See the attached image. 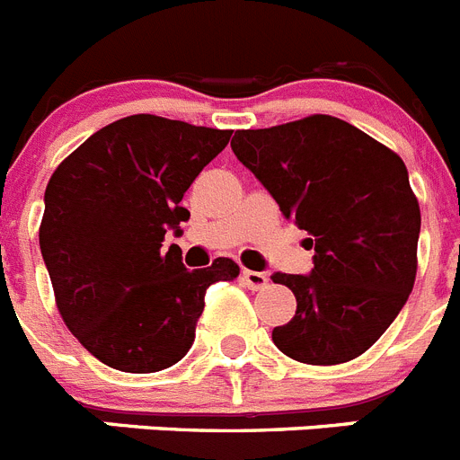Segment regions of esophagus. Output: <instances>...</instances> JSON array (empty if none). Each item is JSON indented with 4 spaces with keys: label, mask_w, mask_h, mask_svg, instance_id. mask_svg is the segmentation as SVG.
Masks as SVG:
<instances>
[{
    "label": "esophagus",
    "mask_w": 460,
    "mask_h": 460,
    "mask_svg": "<svg viewBox=\"0 0 460 460\" xmlns=\"http://www.w3.org/2000/svg\"><path fill=\"white\" fill-rule=\"evenodd\" d=\"M243 281L247 284V288L259 291V288L268 287V275L266 272H256V270H243Z\"/></svg>",
    "instance_id": "esophagus-1"
}]
</instances>
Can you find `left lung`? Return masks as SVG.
<instances>
[{"label":"left lung","mask_w":460,"mask_h":460,"mask_svg":"<svg viewBox=\"0 0 460 460\" xmlns=\"http://www.w3.org/2000/svg\"><path fill=\"white\" fill-rule=\"evenodd\" d=\"M245 164L307 231L309 275L275 272L296 316L272 341L305 364H341L369 350L399 316L417 275L420 204L403 160L367 132L314 114L231 139Z\"/></svg>","instance_id":"8db88e82"}]
</instances>
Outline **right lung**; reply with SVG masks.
Masks as SVG:
<instances>
[{"label":"right lung","mask_w":460,"mask_h":460,"mask_svg":"<svg viewBox=\"0 0 460 460\" xmlns=\"http://www.w3.org/2000/svg\"><path fill=\"white\" fill-rule=\"evenodd\" d=\"M231 130L135 114L93 132L52 173L39 240L57 307L93 358L128 374L185 358L206 288L238 277L231 259L188 270L163 250L190 210L183 194Z\"/></svg>","instance_id":"add662e5"}]
</instances>
